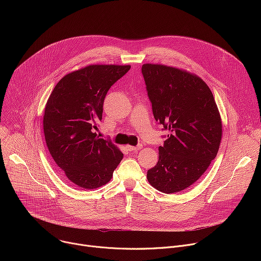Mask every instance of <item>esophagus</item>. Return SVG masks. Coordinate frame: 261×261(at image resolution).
Here are the masks:
<instances>
[{
  "label": "esophagus",
  "mask_w": 261,
  "mask_h": 261,
  "mask_svg": "<svg viewBox=\"0 0 261 261\" xmlns=\"http://www.w3.org/2000/svg\"><path fill=\"white\" fill-rule=\"evenodd\" d=\"M142 147V145L141 144H138L137 146H132V145H127V150L129 151V152H136V151H138V150H140V148Z\"/></svg>",
  "instance_id": "1"
}]
</instances>
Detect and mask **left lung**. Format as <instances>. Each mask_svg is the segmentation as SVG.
<instances>
[{"label": "left lung", "mask_w": 261, "mask_h": 261, "mask_svg": "<svg viewBox=\"0 0 261 261\" xmlns=\"http://www.w3.org/2000/svg\"><path fill=\"white\" fill-rule=\"evenodd\" d=\"M155 120L167 130L159 160L146 177L163 193L190 187L217 156L222 123L207 85L177 68L144 64L141 67Z\"/></svg>", "instance_id": "1"}]
</instances>
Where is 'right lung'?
<instances>
[{"label": "right lung", "instance_id": "right-lung-1", "mask_svg": "<svg viewBox=\"0 0 261 261\" xmlns=\"http://www.w3.org/2000/svg\"><path fill=\"white\" fill-rule=\"evenodd\" d=\"M130 66L90 65L65 75L51 92L43 116L48 151L68 179L96 189L113 177L123 153L95 130L105 96Z\"/></svg>", "mask_w": 261, "mask_h": 261}]
</instances>
